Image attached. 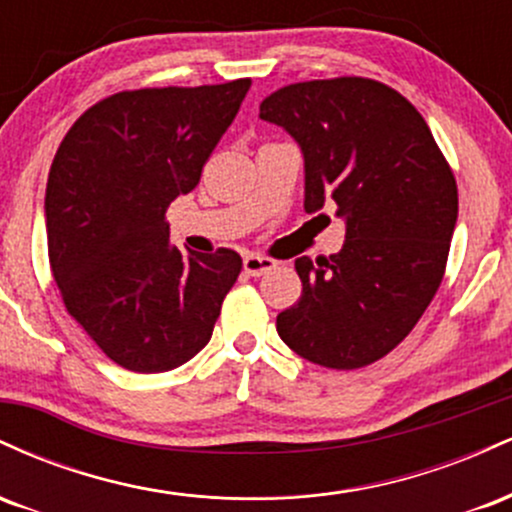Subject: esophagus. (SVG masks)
Returning <instances> with one entry per match:
<instances>
[{"label": "esophagus", "mask_w": 512, "mask_h": 512, "mask_svg": "<svg viewBox=\"0 0 512 512\" xmlns=\"http://www.w3.org/2000/svg\"><path fill=\"white\" fill-rule=\"evenodd\" d=\"M276 262L269 260V257H262V255H245L243 257V269L248 276H262L264 272H269V269H274Z\"/></svg>", "instance_id": "esophagus-1"}]
</instances>
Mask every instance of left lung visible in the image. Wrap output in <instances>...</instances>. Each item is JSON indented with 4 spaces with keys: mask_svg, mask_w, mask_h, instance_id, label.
Returning a JSON list of instances; mask_svg holds the SVG:
<instances>
[{
    "mask_svg": "<svg viewBox=\"0 0 512 512\" xmlns=\"http://www.w3.org/2000/svg\"><path fill=\"white\" fill-rule=\"evenodd\" d=\"M301 146L305 211L337 204V255L298 257L301 298L276 332L305 361L354 370L414 330L443 281L457 185L419 110L361 76L303 81L260 105ZM322 216V214H320Z\"/></svg>",
    "mask_w": 512,
    "mask_h": 512,
    "instance_id": "obj_1",
    "label": "left lung"
}]
</instances>
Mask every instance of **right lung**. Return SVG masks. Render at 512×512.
I'll return each instance as SVG.
<instances>
[{
  "label": "right lung",
  "instance_id": "1",
  "mask_svg": "<svg viewBox=\"0 0 512 512\" xmlns=\"http://www.w3.org/2000/svg\"><path fill=\"white\" fill-rule=\"evenodd\" d=\"M248 88L238 79L115 93L57 149L45 190L52 276L117 366L163 373L209 344L243 260L170 245L166 209L195 190Z\"/></svg>",
  "mask_w": 512,
  "mask_h": 512
}]
</instances>
